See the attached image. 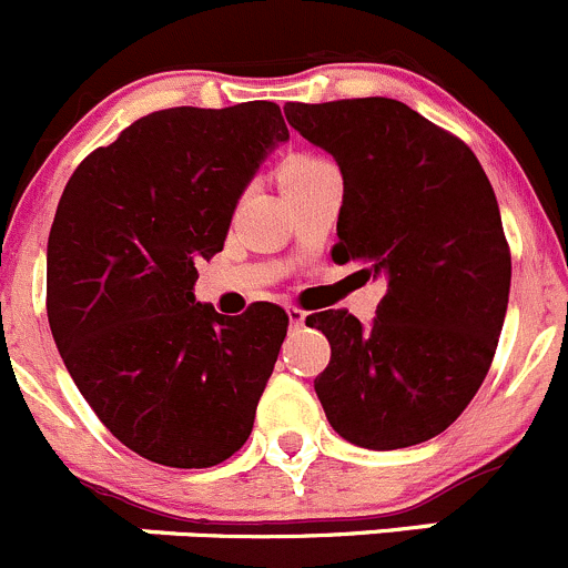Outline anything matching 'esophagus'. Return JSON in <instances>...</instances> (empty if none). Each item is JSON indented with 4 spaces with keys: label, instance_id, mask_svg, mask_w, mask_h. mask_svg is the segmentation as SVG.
Segmentation results:
<instances>
[{
    "label": "esophagus",
    "instance_id": "obj_1",
    "mask_svg": "<svg viewBox=\"0 0 568 568\" xmlns=\"http://www.w3.org/2000/svg\"><path fill=\"white\" fill-rule=\"evenodd\" d=\"M286 317H290L292 328H301V325L306 323V312H303L301 306H286Z\"/></svg>",
    "mask_w": 568,
    "mask_h": 568
}]
</instances>
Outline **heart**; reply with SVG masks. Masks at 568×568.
<instances>
[{
	"instance_id": "b5f03b06",
	"label": "heart",
	"mask_w": 568,
	"mask_h": 568,
	"mask_svg": "<svg viewBox=\"0 0 568 568\" xmlns=\"http://www.w3.org/2000/svg\"><path fill=\"white\" fill-rule=\"evenodd\" d=\"M320 165H325V160H317V156H292V160H286L282 168V184L286 187V184L306 176V173H312L314 168Z\"/></svg>"
}]
</instances>
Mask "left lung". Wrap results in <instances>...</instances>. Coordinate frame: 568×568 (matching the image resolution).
Wrapping results in <instances>:
<instances>
[{
	"label": "left lung",
	"instance_id": "left-lung-1",
	"mask_svg": "<svg viewBox=\"0 0 568 568\" xmlns=\"http://www.w3.org/2000/svg\"><path fill=\"white\" fill-rule=\"evenodd\" d=\"M342 171L334 262L384 273L369 328L347 308L306 320L331 362L314 378L331 428L397 450L450 428L480 389L510 290V248L480 162L462 138L395 99L284 106Z\"/></svg>",
	"mask_w": 568,
	"mask_h": 568
}]
</instances>
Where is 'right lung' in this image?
Returning <instances> with one entry per match:
<instances>
[{"label":"right lung","instance_id":"obj_1","mask_svg":"<svg viewBox=\"0 0 568 568\" xmlns=\"http://www.w3.org/2000/svg\"><path fill=\"white\" fill-rule=\"evenodd\" d=\"M290 138L273 101L171 106L88 154L47 248V314L95 417L149 462L204 469L245 445L290 317L195 303L267 149Z\"/></svg>","mask_w":568,"mask_h":568}]
</instances>
